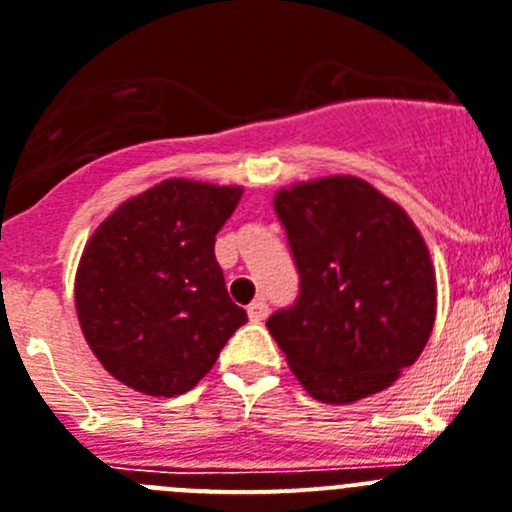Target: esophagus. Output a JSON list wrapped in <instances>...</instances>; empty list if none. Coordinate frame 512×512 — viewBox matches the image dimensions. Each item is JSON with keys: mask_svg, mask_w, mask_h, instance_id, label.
Returning <instances> with one entry per match:
<instances>
[{"mask_svg": "<svg viewBox=\"0 0 512 512\" xmlns=\"http://www.w3.org/2000/svg\"><path fill=\"white\" fill-rule=\"evenodd\" d=\"M268 301L265 299H255L250 306H247V314H250L252 322H262V319L268 317Z\"/></svg>", "mask_w": 512, "mask_h": 512, "instance_id": "obj_1", "label": "esophagus"}]
</instances>
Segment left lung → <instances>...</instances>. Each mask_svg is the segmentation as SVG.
<instances>
[{
  "mask_svg": "<svg viewBox=\"0 0 512 512\" xmlns=\"http://www.w3.org/2000/svg\"><path fill=\"white\" fill-rule=\"evenodd\" d=\"M299 296L268 319L288 366L319 402L348 404L397 381L435 322V273L410 216L358 177L275 195Z\"/></svg>",
  "mask_w": 512,
  "mask_h": 512,
  "instance_id": "left-lung-1",
  "label": "left lung"
}]
</instances>
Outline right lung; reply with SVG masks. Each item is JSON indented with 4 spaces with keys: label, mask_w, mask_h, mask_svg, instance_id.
I'll return each instance as SVG.
<instances>
[{
    "label": "right lung",
    "mask_w": 512,
    "mask_h": 512,
    "mask_svg": "<svg viewBox=\"0 0 512 512\" xmlns=\"http://www.w3.org/2000/svg\"><path fill=\"white\" fill-rule=\"evenodd\" d=\"M239 198L242 188L164 180L110 213L84 247L79 324L97 361L131 389L185 394L247 322L213 255Z\"/></svg>",
    "instance_id": "obj_1"
}]
</instances>
